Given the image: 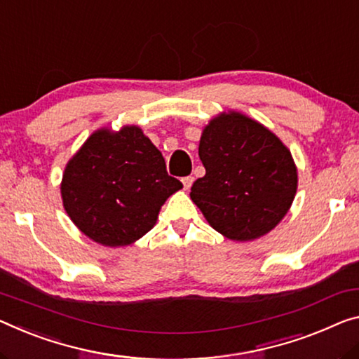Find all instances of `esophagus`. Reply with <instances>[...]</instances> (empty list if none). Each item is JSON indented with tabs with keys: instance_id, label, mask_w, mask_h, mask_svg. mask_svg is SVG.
<instances>
[{
	"instance_id": "obj_1",
	"label": "esophagus",
	"mask_w": 359,
	"mask_h": 359,
	"mask_svg": "<svg viewBox=\"0 0 359 359\" xmlns=\"http://www.w3.org/2000/svg\"><path fill=\"white\" fill-rule=\"evenodd\" d=\"M181 181H183L184 189L187 191V189H189V187L192 186V183H194V176H184V178L181 180Z\"/></svg>"
}]
</instances>
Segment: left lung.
Segmentation results:
<instances>
[{
	"label": "left lung",
	"instance_id": "1",
	"mask_svg": "<svg viewBox=\"0 0 359 359\" xmlns=\"http://www.w3.org/2000/svg\"><path fill=\"white\" fill-rule=\"evenodd\" d=\"M198 157L205 176L191 198L213 229L233 241L271 231L294 202L297 168L279 137L245 115L231 112L203 130Z\"/></svg>",
	"mask_w": 359,
	"mask_h": 359
}]
</instances>
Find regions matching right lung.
I'll return each instance as SVG.
<instances>
[{"mask_svg":"<svg viewBox=\"0 0 359 359\" xmlns=\"http://www.w3.org/2000/svg\"><path fill=\"white\" fill-rule=\"evenodd\" d=\"M181 187L151 140L137 126H125L88 137L65 167L60 192L81 233L123 247L154 228L165 201Z\"/></svg>","mask_w":359,"mask_h":359,"instance_id":"right-lung-1","label":"right lung"}]
</instances>
